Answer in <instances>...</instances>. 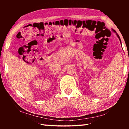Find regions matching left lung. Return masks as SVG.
I'll use <instances>...</instances> for the list:
<instances>
[{"label": "left lung", "instance_id": "8db88e82", "mask_svg": "<svg viewBox=\"0 0 129 129\" xmlns=\"http://www.w3.org/2000/svg\"><path fill=\"white\" fill-rule=\"evenodd\" d=\"M113 32H115V33H116V35H117V37H118V39H119V40H120V42H121V39H120V38H119V35H118V34H117V32H115V30H113Z\"/></svg>", "mask_w": 129, "mask_h": 129}]
</instances>
